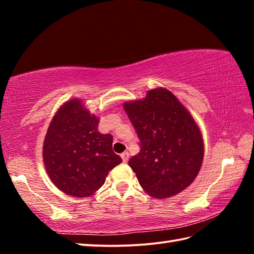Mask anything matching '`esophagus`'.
<instances>
[{
	"mask_svg": "<svg viewBox=\"0 0 254 254\" xmlns=\"http://www.w3.org/2000/svg\"><path fill=\"white\" fill-rule=\"evenodd\" d=\"M121 157H122V160H123L124 162H127V160H128V152H127V151H124V152L121 154Z\"/></svg>",
	"mask_w": 254,
	"mask_h": 254,
	"instance_id": "esophagus-1",
	"label": "esophagus"
}]
</instances>
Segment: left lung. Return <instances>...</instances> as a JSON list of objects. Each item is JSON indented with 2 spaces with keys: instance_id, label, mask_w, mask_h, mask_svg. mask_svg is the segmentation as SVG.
Masks as SVG:
<instances>
[{
  "instance_id": "8db88e82",
  "label": "left lung",
  "mask_w": 254,
  "mask_h": 254,
  "mask_svg": "<svg viewBox=\"0 0 254 254\" xmlns=\"http://www.w3.org/2000/svg\"><path fill=\"white\" fill-rule=\"evenodd\" d=\"M124 110L140 140V152L128 160L143 190L154 198L175 196L198 175L204 140L198 124L167 88L150 89Z\"/></svg>"
}]
</instances>
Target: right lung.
<instances>
[{"label": "right lung", "instance_id": "right-lung-1", "mask_svg": "<svg viewBox=\"0 0 254 254\" xmlns=\"http://www.w3.org/2000/svg\"><path fill=\"white\" fill-rule=\"evenodd\" d=\"M98 122L79 98L64 103L51 120L44 141V163L51 182L67 195H93L110 170L122 162L112 149L113 136L98 131Z\"/></svg>", "mask_w": 254, "mask_h": 254}]
</instances>
